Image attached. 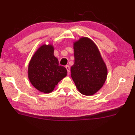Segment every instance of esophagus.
<instances>
[{"label":"esophagus","instance_id":"34e87169","mask_svg":"<svg viewBox=\"0 0 135 135\" xmlns=\"http://www.w3.org/2000/svg\"><path fill=\"white\" fill-rule=\"evenodd\" d=\"M65 68H66V69H67V70L68 74H69L70 73V66L69 65H66L65 66Z\"/></svg>","mask_w":135,"mask_h":135}]
</instances>
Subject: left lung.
Returning <instances> with one entry per match:
<instances>
[{
    "instance_id": "8db88e82",
    "label": "left lung",
    "mask_w": 135,
    "mask_h": 135,
    "mask_svg": "<svg viewBox=\"0 0 135 135\" xmlns=\"http://www.w3.org/2000/svg\"><path fill=\"white\" fill-rule=\"evenodd\" d=\"M75 62L71 75L81 94L91 96L102 88L107 76V68L94 42L82 37L74 42Z\"/></svg>"
}]
</instances>
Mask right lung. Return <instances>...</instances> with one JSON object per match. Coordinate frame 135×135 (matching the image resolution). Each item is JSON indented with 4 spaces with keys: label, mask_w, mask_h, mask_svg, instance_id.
I'll use <instances>...</instances> for the list:
<instances>
[{
    "label": "right lung",
    "mask_w": 135,
    "mask_h": 135,
    "mask_svg": "<svg viewBox=\"0 0 135 135\" xmlns=\"http://www.w3.org/2000/svg\"><path fill=\"white\" fill-rule=\"evenodd\" d=\"M67 71L59 65L54 56L51 45H43L31 58L28 65V78L34 87L41 92L49 93L61 79L67 76Z\"/></svg>",
    "instance_id": "1"
}]
</instances>
